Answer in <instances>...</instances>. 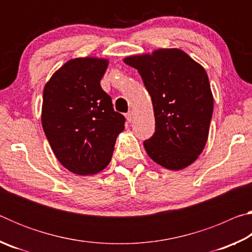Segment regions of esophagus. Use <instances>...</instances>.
<instances>
[{"label":"esophagus","instance_id":"34e87169","mask_svg":"<svg viewBox=\"0 0 252 252\" xmlns=\"http://www.w3.org/2000/svg\"><path fill=\"white\" fill-rule=\"evenodd\" d=\"M126 118L127 121L131 122L132 119H133V112H132V111H129V112L126 114Z\"/></svg>","mask_w":252,"mask_h":252}]
</instances>
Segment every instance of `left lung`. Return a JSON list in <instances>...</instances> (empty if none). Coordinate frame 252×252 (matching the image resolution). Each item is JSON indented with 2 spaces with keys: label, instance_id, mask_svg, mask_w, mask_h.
I'll return each instance as SVG.
<instances>
[{
  "label": "left lung",
  "instance_id": "1",
  "mask_svg": "<svg viewBox=\"0 0 252 252\" xmlns=\"http://www.w3.org/2000/svg\"><path fill=\"white\" fill-rule=\"evenodd\" d=\"M123 62L138 70L152 100L156 132L143 142L148 156L169 170L189 167L206 146L213 111L204 67L176 48L130 55Z\"/></svg>",
  "mask_w": 252,
  "mask_h": 252
}]
</instances>
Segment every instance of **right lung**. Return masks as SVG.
<instances>
[{"label":"right lung","instance_id":"obj_1","mask_svg":"<svg viewBox=\"0 0 252 252\" xmlns=\"http://www.w3.org/2000/svg\"><path fill=\"white\" fill-rule=\"evenodd\" d=\"M109 60L75 58L45 83L41 121L54 156L79 176L100 172L110 163L126 119L113 109L100 81Z\"/></svg>","mask_w":252,"mask_h":252}]
</instances>
